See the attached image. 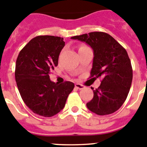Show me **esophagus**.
Masks as SVG:
<instances>
[{"label": "esophagus", "instance_id": "esophagus-1", "mask_svg": "<svg viewBox=\"0 0 147 147\" xmlns=\"http://www.w3.org/2000/svg\"><path fill=\"white\" fill-rule=\"evenodd\" d=\"M75 87H76V89H78V90H82V89H84V86L82 85V84H75Z\"/></svg>", "mask_w": 147, "mask_h": 147}]
</instances>
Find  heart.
Here are the masks:
<instances>
[{
  "label": "heart",
  "instance_id": "1",
  "mask_svg": "<svg viewBox=\"0 0 147 147\" xmlns=\"http://www.w3.org/2000/svg\"><path fill=\"white\" fill-rule=\"evenodd\" d=\"M85 47H86L85 45H81L79 48V50L81 49H84V48H85Z\"/></svg>",
  "mask_w": 147,
  "mask_h": 147
}]
</instances>
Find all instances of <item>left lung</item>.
I'll list each match as a JSON object with an SVG mask.
<instances>
[{"label":"left lung","mask_w":147,"mask_h":147,"mask_svg":"<svg viewBox=\"0 0 147 147\" xmlns=\"http://www.w3.org/2000/svg\"><path fill=\"white\" fill-rule=\"evenodd\" d=\"M71 38L84 41L93 49L90 75L102 78L99 87L92 88L94 96L87 107L98 115L115 112L125 101L133 79L127 51L112 36L103 32H91Z\"/></svg>","instance_id":"8db88e82"}]
</instances>
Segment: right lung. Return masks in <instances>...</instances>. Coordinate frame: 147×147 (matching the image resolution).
Returning <instances> with one entry per match:
<instances>
[{
  "label": "right lung",
  "instance_id": "1",
  "mask_svg": "<svg viewBox=\"0 0 147 147\" xmlns=\"http://www.w3.org/2000/svg\"><path fill=\"white\" fill-rule=\"evenodd\" d=\"M64 46L63 38L36 36L20 51L16 61L15 79L22 100L33 113L45 117L60 112L74 88L71 82L59 84L49 79Z\"/></svg>",
  "mask_w": 147,
  "mask_h": 147
}]
</instances>
